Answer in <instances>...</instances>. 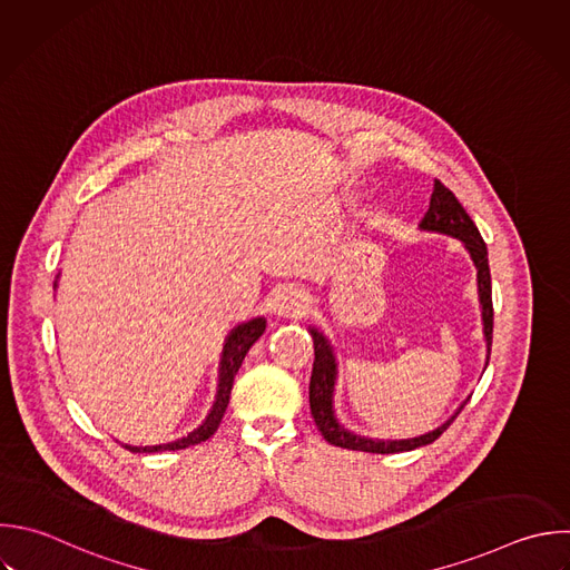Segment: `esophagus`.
<instances>
[{
  "label": "esophagus",
  "instance_id": "obj_1",
  "mask_svg": "<svg viewBox=\"0 0 570 570\" xmlns=\"http://www.w3.org/2000/svg\"><path fill=\"white\" fill-rule=\"evenodd\" d=\"M305 301H307V298H305L303 289L289 285V287H281V289L274 294L269 307H272V312L278 314V316L296 318V316H301V314L305 312Z\"/></svg>",
  "mask_w": 570,
  "mask_h": 570
}]
</instances>
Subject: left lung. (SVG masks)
<instances>
[{
	"instance_id": "left-lung-1",
	"label": "left lung",
	"mask_w": 570,
	"mask_h": 570,
	"mask_svg": "<svg viewBox=\"0 0 570 570\" xmlns=\"http://www.w3.org/2000/svg\"><path fill=\"white\" fill-rule=\"evenodd\" d=\"M419 229L423 232H436L452 236L463 243L468 249L474 267H476V289H479V305H481V321H483V338H485V365L490 358V345H492V285H490V267H488V249L485 243L472 223V218L465 214L456 196L443 187L439 180H434L430 207L419 223ZM307 332L314 338V367H312V379H309V407L312 416L316 421V428L321 430L323 439L332 445L347 448V450H361V452H376V454H392V452H405L414 450L421 445L432 443L443 434V430L454 421V416L463 410L468 399L456 407V412L436 425L434 430L410 436V439H372L356 434L347 430L334 412V387H336V376H338V363L334 347L330 338L314 325L307 327Z\"/></svg>"
}]
</instances>
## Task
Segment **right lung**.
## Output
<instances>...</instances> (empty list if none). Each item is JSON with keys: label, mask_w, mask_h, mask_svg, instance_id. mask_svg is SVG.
<instances>
[{"label": "right lung", "mask_w": 570, "mask_h": 570, "mask_svg": "<svg viewBox=\"0 0 570 570\" xmlns=\"http://www.w3.org/2000/svg\"><path fill=\"white\" fill-rule=\"evenodd\" d=\"M60 278V274H58ZM58 278L53 283V287H58ZM267 327V321L265 316H256V318H249L245 323H238L225 338V345H223V354H220V365H218V387H216V399H214V405L209 410V414L205 416V421L194 428L189 434L176 439V441H169V443H158V445H129V443H122L127 450L131 452H163V450H185L189 445H196L200 441H207L220 425L223 416H225V410H227V403H229V394H232V385H234V376L238 372V367L243 365L245 361V354L249 352V347L263 336Z\"/></svg>", "instance_id": "1"}]
</instances>
